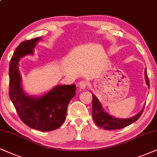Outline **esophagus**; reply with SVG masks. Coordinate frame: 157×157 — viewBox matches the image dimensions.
I'll use <instances>...</instances> for the list:
<instances>
[{
    "instance_id": "1",
    "label": "esophagus",
    "mask_w": 157,
    "mask_h": 157,
    "mask_svg": "<svg viewBox=\"0 0 157 157\" xmlns=\"http://www.w3.org/2000/svg\"><path fill=\"white\" fill-rule=\"evenodd\" d=\"M87 86H88V82L85 80L81 81V82H80V83H79V87H80V88L82 90L87 88Z\"/></svg>"
}]
</instances>
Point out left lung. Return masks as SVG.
<instances>
[{"label":"left lung","instance_id":"obj_1","mask_svg":"<svg viewBox=\"0 0 157 157\" xmlns=\"http://www.w3.org/2000/svg\"><path fill=\"white\" fill-rule=\"evenodd\" d=\"M145 78L147 84L149 87V80L148 77L147 70L145 71ZM93 95V118L95 123L100 128L105 129V130H115V129H120L124 127L131 125L141 116L144 111V108L140 111L139 113L136 115L132 118L127 119H120L114 118L109 114L104 111L102 108L99 100L96 98L95 95Z\"/></svg>","mask_w":157,"mask_h":157}]
</instances>
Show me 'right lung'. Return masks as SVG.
<instances>
[{
    "label": "right lung",
    "instance_id": "add662e5",
    "mask_svg": "<svg viewBox=\"0 0 157 157\" xmlns=\"http://www.w3.org/2000/svg\"><path fill=\"white\" fill-rule=\"evenodd\" d=\"M40 37L24 41L16 48L9 64V97L16 112L26 126L36 130L50 131L64 122L67 106L75 95L76 85H57L39 98L26 95L21 87L18 70L21 57L33 54Z\"/></svg>",
    "mask_w": 157,
    "mask_h": 157
}]
</instances>
